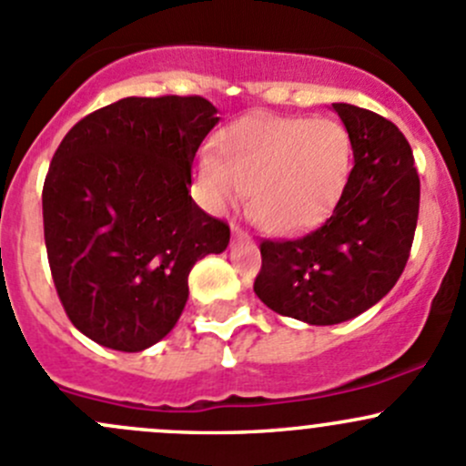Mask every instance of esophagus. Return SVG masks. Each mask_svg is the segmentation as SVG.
I'll list each match as a JSON object with an SVG mask.
<instances>
[{"label":"esophagus","instance_id":"obj_1","mask_svg":"<svg viewBox=\"0 0 466 466\" xmlns=\"http://www.w3.org/2000/svg\"><path fill=\"white\" fill-rule=\"evenodd\" d=\"M232 237H234V241H249L248 232H243L238 225H234V228H232Z\"/></svg>","mask_w":466,"mask_h":466}]
</instances>
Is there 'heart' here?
<instances>
[{
  "label": "heart",
  "mask_w": 466,
  "mask_h": 466,
  "mask_svg": "<svg viewBox=\"0 0 466 466\" xmlns=\"http://www.w3.org/2000/svg\"><path fill=\"white\" fill-rule=\"evenodd\" d=\"M218 154H203V203L225 212L248 194V214L272 234H297L326 217L352 171L349 129L332 117L254 116L229 127Z\"/></svg>",
  "instance_id": "heart-1"
}]
</instances>
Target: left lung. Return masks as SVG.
Instances as JSON below:
<instances>
[{"label": "left lung", "instance_id": "obj_1", "mask_svg": "<svg viewBox=\"0 0 466 466\" xmlns=\"http://www.w3.org/2000/svg\"><path fill=\"white\" fill-rule=\"evenodd\" d=\"M352 140L349 185L326 223L299 238H263L257 297L312 326L349 321L398 283L420 212V176L404 134L386 117L335 102Z\"/></svg>", "mask_w": 466, "mask_h": 466}]
</instances>
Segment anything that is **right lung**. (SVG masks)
<instances>
[{
	"label": "right lung",
	"mask_w": 466,
	"mask_h": 466,
	"mask_svg": "<svg viewBox=\"0 0 466 466\" xmlns=\"http://www.w3.org/2000/svg\"><path fill=\"white\" fill-rule=\"evenodd\" d=\"M218 122L200 96L125 97L82 117L53 154L44 241L73 326L138 352L176 326L189 270L229 243V225L189 196L192 163Z\"/></svg>",
	"instance_id": "add662e5"
}]
</instances>
